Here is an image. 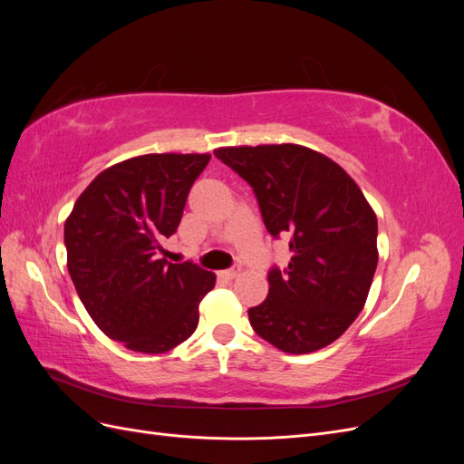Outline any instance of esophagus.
I'll return each mask as SVG.
<instances>
[{"instance_id": "1", "label": "esophagus", "mask_w": 464, "mask_h": 464, "mask_svg": "<svg viewBox=\"0 0 464 464\" xmlns=\"http://www.w3.org/2000/svg\"><path fill=\"white\" fill-rule=\"evenodd\" d=\"M237 275H240V266H232V269H227V271L220 273V276L227 278V280H232V278H236Z\"/></svg>"}]
</instances>
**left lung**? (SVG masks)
<instances>
[{"label":"left lung","mask_w":464,"mask_h":464,"mask_svg":"<svg viewBox=\"0 0 464 464\" xmlns=\"http://www.w3.org/2000/svg\"><path fill=\"white\" fill-rule=\"evenodd\" d=\"M217 159L254 188L290 263L269 271V296L249 307L254 331L288 354L331 344L366 304L377 266V218L343 168L302 145L220 147Z\"/></svg>","instance_id":"obj_1"}]
</instances>
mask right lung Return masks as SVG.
<instances>
[{
    "mask_svg": "<svg viewBox=\"0 0 464 464\" xmlns=\"http://www.w3.org/2000/svg\"><path fill=\"white\" fill-rule=\"evenodd\" d=\"M208 160L164 152L118 162L91 181L65 220L67 271L82 305L135 353L162 354L188 341L215 286V273L166 261L162 249Z\"/></svg>",
    "mask_w": 464,
    "mask_h": 464,
    "instance_id": "add662e5",
    "label": "right lung"
}]
</instances>
